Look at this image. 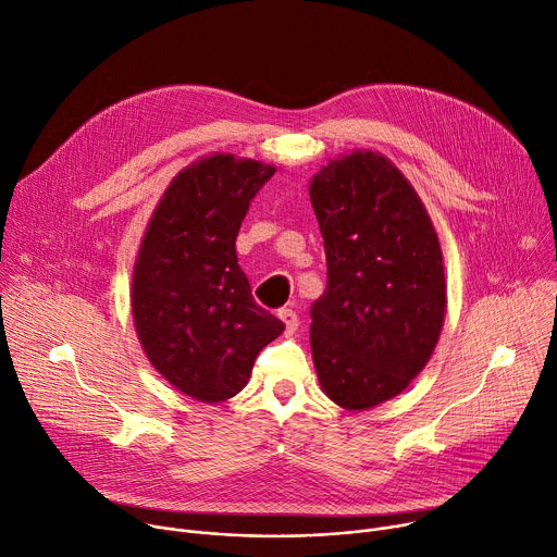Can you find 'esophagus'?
Returning <instances> with one entry per match:
<instances>
[{
  "label": "esophagus",
  "instance_id": "esophagus-1",
  "mask_svg": "<svg viewBox=\"0 0 557 557\" xmlns=\"http://www.w3.org/2000/svg\"><path fill=\"white\" fill-rule=\"evenodd\" d=\"M278 319L285 323V332H287V334H294V332H296V327H298V317H296L294 310H289V308L278 310Z\"/></svg>",
  "mask_w": 557,
  "mask_h": 557
}]
</instances>
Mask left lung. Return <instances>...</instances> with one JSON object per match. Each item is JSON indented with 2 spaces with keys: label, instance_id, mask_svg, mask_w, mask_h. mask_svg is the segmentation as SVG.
I'll return each instance as SVG.
<instances>
[{
  "label": "left lung",
  "instance_id": "left-lung-1",
  "mask_svg": "<svg viewBox=\"0 0 557 557\" xmlns=\"http://www.w3.org/2000/svg\"><path fill=\"white\" fill-rule=\"evenodd\" d=\"M327 287L312 306L310 344L321 391L368 410L401 395L433 357L446 319L435 225L401 171L357 149L310 181Z\"/></svg>",
  "mask_w": 557,
  "mask_h": 557
}]
</instances>
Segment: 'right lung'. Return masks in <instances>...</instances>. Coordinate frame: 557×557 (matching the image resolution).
I'll return each instance as SVG.
<instances>
[{
    "mask_svg": "<svg viewBox=\"0 0 557 557\" xmlns=\"http://www.w3.org/2000/svg\"><path fill=\"white\" fill-rule=\"evenodd\" d=\"M276 166L234 153L205 156L158 200L132 276V314L151 366L183 395L221 404L249 381L283 321L253 301L236 236Z\"/></svg>",
    "mask_w": 557,
    "mask_h": 557,
    "instance_id": "obj_1",
    "label": "right lung"
}]
</instances>
